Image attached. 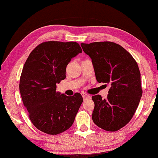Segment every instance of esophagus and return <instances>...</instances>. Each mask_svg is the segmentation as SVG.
<instances>
[{
	"label": "esophagus",
	"instance_id": "34e87169",
	"mask_svg": "<svg viewBox=\"0 0 158 158\" xmlns=\"http://www.w3.org/2000/svg\"><path fill=\"white\" fill-rule=\"evenodd\" d=\"M81 95H82V96H83L84 100L89 99V98H91V96H89V94H87L86 93H81Z\"/></svg>",
	"mask_w": 158,
	"mask_h": 158
}]
</instances>
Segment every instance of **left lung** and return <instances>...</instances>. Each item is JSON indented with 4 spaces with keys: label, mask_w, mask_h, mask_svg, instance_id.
Wrapping results in <instances>:
<instances>
[{
    "label": "left lung",
    "mask_w": 158,
    "mask_h": 158,
    "mask_svg": "<svg viewBox=\"0 0 158 158\" xmlns=\"http://www.w3.org/2000/svg\"><path fill=\"white\" fill-rule=\"evenodd\" d=\"M81 45L91 58L97 81L110 86L106 98L92 96L94 123L105 131H118L133 118L142 96L138 65L128 51L115 42Z\"/></svg>",
    "instance_id": "8db88e82"
}]
</instances>
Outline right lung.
<instances>
[{
  "label": "right lung",
  "mask_w": 158,
  "mask_h": 158,
  "mask_svg": "<svg viewBox=\"0 0 158 158\" xmlns=\"http://www.w3.org/2000/svg\"><path fill=\"white\" fill-rule=\"evenodd\" d=\"M82 52L76 42H42L28 56L20 79V95L32 124L43 133L57 135L72 126L83 102L79 93L72 96L56 92L66 78L72 58Z\"/></svg>",
  "instance_id": "1"
}]
</instances>
